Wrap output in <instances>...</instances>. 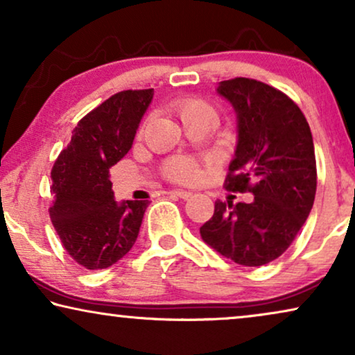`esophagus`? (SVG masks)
Returning <instances> with one entry per match:
<instances>
[{
    "mask_svg": "<svg viewBox=\"0 0 355 355\" xmlns=\"http://www.w3.org/2000/svg\"><path fill=\"white\" fill-rule=\"evenodd\" d=\"M171 193H173V196L179 197V198H189V197L192 196V192L182 191V189H174V191H171Z\"/></svg>",
    "mask_w": 355,
    "mask_h": 355,
    "instance_id": "34e87169",
    "label": "esophagus"
}]
</instances>
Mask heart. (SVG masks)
Listing matches in <instances>:
<instances>
[{"instance_id": "1", "label": "heart", "mask_w": 355, "mask_h": 355, "mask_svg": "<svg viewBox=\"0 0 355 355\" xmlns=\"http://www.w3.org/2000/svg\"><path fill=\"white\" fill-rule=\"evenodd\" d=\"M173 108L182 121L197 118V116H211V108L205 100L198 96H184L174 101ZM163 174L169 181L192 184L200 179V166L196 159L187 157H171L163 163Z\"/></svg>"}]
</instances>
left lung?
<instances>
[{
	"label": "left lung",
	"instance_id": "8db88e82",
	"mask_svg": "<svg viewBox=\"0 0 355 355\" xmlns=\"http://www.w3.org/2000/svg\"><path fill=\"white\" fill-rule=\"evenodd\" d=\"M218 94L237 113L239 139L225 187L250 202L216 200L200 227L211 249L237 265L261 266L284 254L313 207L317 162L309 123L283 92L247 77L223 80Z\"/></svg>",
	"mask_w": 355,
	"mask_h": 355
}]
</instances>
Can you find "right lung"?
I'll return each mask as SVG.
<instances>
[{"instance_id": "obj_1", "label": "right lung", "mask_w": 355, "mask_h": 355, "mask_svg": "<svg viewBox=\"0 0 355 355\" xmlns=\"http://www.w3.org/2000/svg\"><path fill=\"white\" fill-rule=\"evenodd\" d=\"M153 89L123 90L87 113L51 169L50 207L61 244L87 270L108 268L132 249L148 200L116 203L110 169L132 147Z\"/></svg>"}]
</instances>
